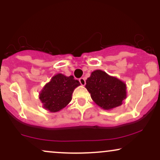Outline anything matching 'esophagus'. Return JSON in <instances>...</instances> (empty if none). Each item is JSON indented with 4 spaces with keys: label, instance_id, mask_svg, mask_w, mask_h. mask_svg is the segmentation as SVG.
<instances>
[{
    "label": "esophagus",
    "instance_id": "1",
    "mask_svg": "<svg viewBox=\"0 0 160 160\" xmlns=\"http://www.w3.org/2000/svg\"><path fill=\"white\" fill-rule=\"evenodd\" d=\"M79 81H80V84H81L82 86H85L86 85V80L84 78H80L79 79Z\"/></svg>",
    "mask_w": 160,
    "mask_h": 160
}]
</instances>
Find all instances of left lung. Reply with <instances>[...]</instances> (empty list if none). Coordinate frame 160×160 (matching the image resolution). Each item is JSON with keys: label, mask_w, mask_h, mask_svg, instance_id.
<instances>
[{"label": "left lung", "mask_w": 160, "mask_h": 160, "mask_svg": "<svg viewBox=\"0 0 160 160\" xmlns=\"http://www.w3.org/2000/svg\"><path fill=\"white\" fill-rule=\"evenodd\" d=\"M86 82L92 99L105 110L121 105L126 97V84L101 70L93 71Z\"/></svg>", "instance_id": "left-lung-1"}]
</instances>
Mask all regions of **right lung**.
Listing matches in <instances>:
<instances>
[{
    "mask_svg": "<svg viewBox=\"0 0 160 160\" xmlns=\"http://www.w3.org/2000/svg\"><path fill=\"white\" fill-rule=\"evenodd\" d=\"M80 85L73 76L66 77L62 74L54 76L40 94L43 108L51 112L59 111L69 104L74 89Z\"/></svg>",
    "mask_w": 160,
    "mask_h": 160,
    "instance_id": "add662e5",
    "label": "right lung"
}]
</instances>
